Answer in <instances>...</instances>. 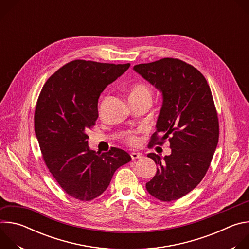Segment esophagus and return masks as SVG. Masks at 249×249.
<instances>
[{"label": "esophagus", "instance_id": "1", "mask_svg": "<svg viewBox=\"0 0 249 249\" xmlns=\"http://www.w3.org/2000/svg\"><path fill=\"white\" fill-rule=\"evenodd\" d=\"M132 160H137V159H141L142 158V154L140 153H131L130 154Z\"/></svg>", "mask_w": 249, "mask_h": 249}]
</instances>
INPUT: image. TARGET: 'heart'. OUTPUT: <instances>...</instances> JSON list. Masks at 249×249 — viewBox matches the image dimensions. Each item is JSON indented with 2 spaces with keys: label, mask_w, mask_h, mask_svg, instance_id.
<instances>
[{
  "label": "heart",
  "mask_w": 249,
  "mask_h": 249,
  "mask_svg": "<svg viewBox=\"0 0 249 249\" xmlns=\"http://www.w3.org/2000/svg\"><path fill=\"white\" fill-rule=\"evenodd\" d=\"M139 98H152V93L150 89L144 84H136L131 87L129 90V99H139ZM126 141L129 145L135 146L139 143V138L134 133H129L126 137Z\"/></svg>",
  "instance_id": "heart-1"
}]
</instances>
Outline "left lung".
Segmentation results:
<instances>
[{
	"label": "left lung",
	"instance_id": "obj_1",
	"mask_svg": "<svg viewBox=\"0 0 249 249\" xmlns=\"http://www.w3.org/2000/svg\"><path fill=\"white\" fill-rule=\"evenodd\" d=\"M134 70L162 93L150 144L162 145L167 139L171 149L163 159L148 155L158 169L146 188L160 201H174L192 191L210 166L219 142L215 103L205 77L179 59L163 58L136 65Z\"/></svg>",
	"mask_w": 249,
	"mask_h": 249
}]
</instances>
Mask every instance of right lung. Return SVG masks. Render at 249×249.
Returning a JSON list of instances; mask_svg holds the SVG:
<instances>
[{"instance_id": "add662e5", "label": "right lung", "mask_w": 249, "mask_h": 249, "mask_svg": "<svg viewBox=\"0 0 249 249\" xmlns=\"http://www.w3.org/2000/svg\"><path fill=\"white\" fill-rule=\"evenodd\" d=\"M129 67L75 60L60 68L41 89L34 112L35 135L49 171L71 197H98L116 169L131 160L118 148L102 154L90 150L86 133L98 117L100 93Z\"/></svg>"}]
</instances>
